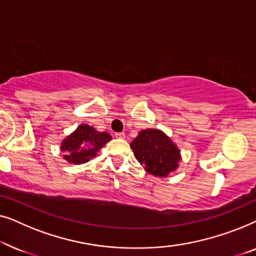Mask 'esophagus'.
Here are the masks:
<instances>
[{
    "instance_id": "obj_1",
    "label": "esophagus",
    "mask_w": 256,
    "mask_h": 256,
    "mask_svg": "<svg viewBox=\"0 0 256 256\" xmlns=\"http://www.w3.org/2000/svg\"><path fill=\"white\" fill-rule=\"evenodd\" d=\"M115 136H116L118 138H124L126 134L124 132H115Z\"/></svg>"
}]
</instances>
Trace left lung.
<instances>
[{"instance_id": "8db88e82", "label": "left lung", "mask_w": 256, "mask_h": 256, "mask_svg": "<svg viewBox=\"0 0 256 256\" xmlns=\"http://www.w3.org/2000/svg\"><path fill=\"white\" fill-rule=\"evenodd\" d=\"M130 148L134 156L146 172L157 177H166L178 168L180 150L174 143L158 129H144L140 132Z\"/></svg>"}]
</instances>
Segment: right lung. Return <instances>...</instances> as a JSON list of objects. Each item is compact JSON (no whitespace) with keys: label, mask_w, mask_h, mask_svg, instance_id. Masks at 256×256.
<instances>
[{"label":"right lung","mask_w":256,"mask_h":256,"mask_svg":"<svg viewBox=\"0 0 256 256\" xmlns=\"http://www.w3.org/2000/svg\"><path fill=\"white\" fill-rule=\"evenodd\" d=\"M110 140L112 136L106 132H100L88 124H80L62 142V152H65L64 158L70 163L84 164Z\"/></svg>","instance_id":"right-lung-1"}]
</instances>
